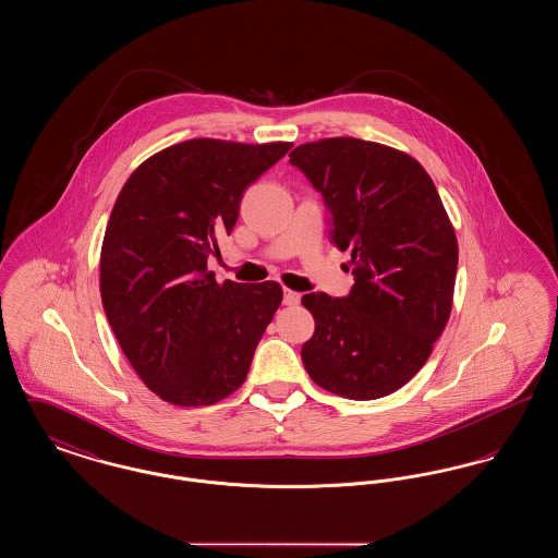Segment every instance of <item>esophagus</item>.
Here are the masks:
<instances>
[{
    "mask_svg": "<svg viewBox=\"0 0 558 558\" xmlns=\"http://www.w3.org/2000/svg\"><path fill=\"white\" fill-rule=\"evenodd\" d=\"M301 301V294L294 291H284V305H296Z\"/></svg>",
    "mask_w": 558,
    "mask_h": 558,
    "instance_id": "obj_1",
    "label": "esophagus"
}]
</instances>
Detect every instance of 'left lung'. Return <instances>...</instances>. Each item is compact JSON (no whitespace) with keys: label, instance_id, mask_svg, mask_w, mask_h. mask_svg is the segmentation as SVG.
I'll return each instance as SVG.
<instances>
[{"label":"left lung","instance_id":"8db88e82","mask_svg":"<svg viewBox=\"0 0 558 558\" xmlns=\"http://www.w3.org/2000/svg\"><path fill=\"white\" fill-rule=\"evenodd\" d=\"M289 157L324 196L330 239L351 251L355 280L343 299L303 294L316 319L303 366L335 396L385 398L425 366L450 318V217L425 167L391 146L326 137Z\"/></svg>","mask_w":558,"mask_h":558}]
</instances>
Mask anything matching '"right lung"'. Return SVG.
<instances>
[{"label": "right lung", "mask_w": 558, "mask_h": 558, "mask_svg": "<svg viewBox=\"0 0 558 558\" xmlns=\"http://www.w3.org/2000/svg\"><path fill=\"white\" fill-rule=\"evenodd\" d=\"M291 142L196 137L144 160L108 219L100 294L108 324L144 385L196 408L232 396L282 303L278 282L217 284L207 269L240 198Z\"/></svg>", "instance_id": "obj_1"}]
</instances>
